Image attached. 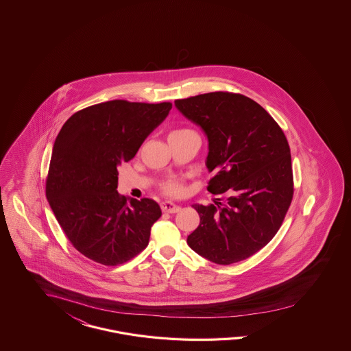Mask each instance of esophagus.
<instances>
[{"mask_svg":"<svg viewBox=\"0 0 351 351\" xmlns=\"http://www.w3.org/2000/svg\"><path fill=\"white\" fill-rule=\"evenodd\" d=\"M160 208H162L163 213H179L181 210L180 206H178V204H175L173 202H170V201L160 203Z\"/></svg>","mask_w":351,"mask_h":351,"instance_id":"obj_1","label":"esophagus"}]
</instances>
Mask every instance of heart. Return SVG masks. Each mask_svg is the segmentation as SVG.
I'll return each mask as SVG.
<instances>
[{
	"label": "heart",
	"mask_w": 351,
	"mask_h": 351,
	"mask_svg": "<svg viewBox=\"0 0 351 351\" xmlns=\"http://www.w3.org/2000/svg\"><path fill=\"white\" fill-rule=\"evenodd\" d=\"M182 131H188V130H176L173 132H182ZM163 189L166 193H169L171 195H179L182 193V186H181L180 182L176 180H171L169 182L165 184Z\"/></svg>",
	"instance_id": "b5f03b06"
}]
</instances>
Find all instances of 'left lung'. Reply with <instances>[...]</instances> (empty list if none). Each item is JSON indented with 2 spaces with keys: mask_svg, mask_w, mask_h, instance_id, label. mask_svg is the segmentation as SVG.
Instances as JSON below:
<instances>
[{
  "mask_svg": "<svg viewBox=\"0 0 351 351\" xmlns=\"http://www.w3.org/2000/svg\"><path fill=\"white\" fill-rule=\"evenodd\" d=\"M208 141L207 191L223 199L193 204L199 226L188 235L194 252L219 265L242 261L279 230L293 195L291 152L276 121L252 99L210 93L175 101Z\"/></svg>",
  "mask_w": 351,
  "mask_h": 351,
  "instance_id": "left-lung-1",
  "label": "left lung"
}]
</instances>
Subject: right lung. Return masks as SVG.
<instances>
[{
  "mask_svg": "<svg viewBox=\"0 0 351 351\" xmlns=\"http://www.w3.org/2000/svg\"><path fill=\"white\" fill-rule=\"evenodd\" d=\"M171 103L112 100L75 113L55 138L46 197L65 235L99 264H123L149 243L160 204L118 194V166L135 157Z\"/></svg>",
  "mask_w": 351,
  "mask_h": 351,
  "instance_id": "right-lung-1",
  "label": "right lung"
}]
</instances>
